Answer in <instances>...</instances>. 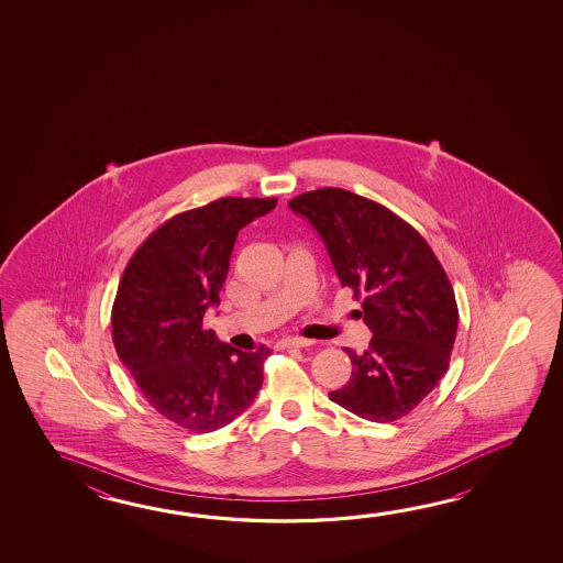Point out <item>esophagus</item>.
I'll use <instances>...</instances> for the list:
<instances>
[{"mask_svg":"<svg viewBox=\"0 0 563 563\" xmlns=\"http://www.w3.org/2000/svg\"><path fill=\"white\" fill-rule=\"evenodd\" d=\"M314 344V340H308V338H285L278 342V347H308V345Z\"/></svg>","mask_w":563,"mask_h":563,"instance_id":"34e87169","label":"esophagus"}]
</instances>
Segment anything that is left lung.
Wrapping results in <instances>:
<instances>
[{
    "instance_id": "8db88e82",
    "label": "left lung",
    "mask_w": 563,
    "mask_h": 563,
    "mask_svg": "<svg viewBox=\"0 0 563 563\" xmlns=\"http://www.w3.org/2000/svg\"><path fill=\"white\" fill-rule=\"evenodd\" d=\"M288 206L318 231L374 332L364 354L345 350L352 377L328 397L375 423L411 413L446 374L459 324L453 286L433 249L394 211L347 189L306 191Z\"/></svg>"
}]
</instances>
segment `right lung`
Here are the masks:
<instances>
[{"label":"right lung","mask_w":563,"mask_h":563,"mask_svg":"<svg viewBox=\"0 0 563 563\" xmlns=\"http://www.w3.org/2000/svg\"><path fill=\"white\" fill-rule=\"evenodd\" d=\"M275 198H221L162 223L132 255L112 305V342L162 417L194 433L238 419L263 385L271 350L241 352L203 328L239 231Z\"/></svg>","instance_id":"1"}]
</instances>
